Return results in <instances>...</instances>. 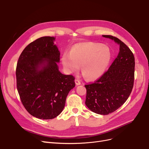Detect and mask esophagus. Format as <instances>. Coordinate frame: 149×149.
<instances>
[{
	"instance_id": "1",
	"label": "esophagus",
	"mask_w": 149,
	"mask_h": 149,
	"mask_svg": "<svg viewBox=\"0 0 149 149\" xmlns=\"http://www.w3.org/2000/svg\"><path fill=\"white\" fill-rule=\"evenodd\" d=\"M75 84H76L77 85H80V84H81V82H80V80H79L78 79H76L75 80Z\"/></svg>"
}]
</instances>
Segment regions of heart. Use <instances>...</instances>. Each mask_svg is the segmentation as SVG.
Masks as SVG:
<instances>
[{
  "label": "heart",
  "instance_id": "heart-1",
  "mask_svg": "<svg viewBox=\"0 0 149 149\" xmlns=\"http://www.w3.org/2000/svg\"><path fill=\"white\" fill-rule=\"evenodd\" d=\"M112 58V52L104 45L86 42L74 46L69 55L64 54L62 64L70 73L77 72L81 66L83 76L88 80H95L102 75Z\"/></svg>",
  "mask_w": 149,
  "mask_h": 149
}]
</instances>
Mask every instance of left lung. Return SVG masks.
<instances>
[{"instance_id":"obj_1","label":"left lung","mask_w":149,"mask_h":149,"mask_svg":"<svg viewBox=\"0 0 149 149\" xmlns=\"http://www.w3.org/2000/svg\"><path fill=\"white\" fill-rule=\"evenodd\" d=\"M120 45V51L109 69L94 83L84 85L85 104L100 115L113 112L126 102L134 87L135 57L129 47L117 37L103 35Z\"/></svg>"}]
</instances>
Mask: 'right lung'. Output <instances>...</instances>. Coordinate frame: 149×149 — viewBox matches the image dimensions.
I'll use <instances>...</instances> for the list:
<instances>
[{
    "mask_svg": "<svg viewBox=\"0 0 149 149\" xmlns=\"http://www.w3.org/2000/svg\"><path fill=\"white\" fill-rule=\"evenodd\" d=\"M53 37H42L29 43L19 58L17 89L26 110L39 119L56 118L63 109L69 92L75 86V77L64 75L56 62L60 52Z\"/></svg>",
    "mask_w": 149,
    "mask_h": 149,
    "instance_id": "1",
    "label": "right lung"
}]
</instances>
